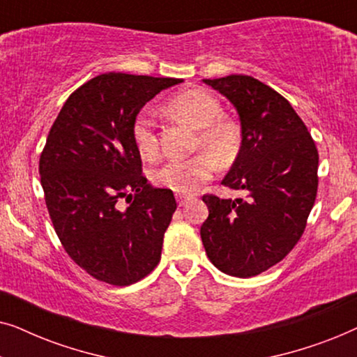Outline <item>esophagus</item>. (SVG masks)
<instances>
[{
    "label": "esophagus",
    "instance_id": "34e87169",
    "mask_svg": "<svg viewBox=\"0 0 357 357\" xmlns=\"http://www.w3.org/2000/svg\"><path fill=\"white\" fill-rule=\"evenodd\" d=\"M177 197V203L180 204V206H185L190 202V195H183V193H177L175 195Z\"/></svg>",
    "mask_w": 357,
    "mask_h": 357
}]
</instances>
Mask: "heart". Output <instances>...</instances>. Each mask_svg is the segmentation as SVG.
Segmentation results:
<instances>
[{"label":"heart","mask_w":357,"mask_h":357,"mask_svg":"<svg viewBox=\"0 0 357 357\" xmlns=\"http://www.w3.org/2000/svg\"><path fill=\"white\" fill-rule=\"evenodd\" d=\"M170 114L187 121L199 131V144L218 160L234 158L238 148V131L236 125L221 120L222 107L213 94L193 89L175 97L169 104ZM136 149L144 159H154L159 146L151 116L143 112L133 123ZM213 159L206 154H197L188 159H169L153 172V182L172 192L190 193L213 175Z\"/></svg>","instance_id":"obj_1"}]
</instances>
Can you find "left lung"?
Instances as JSON below:
<instances>
[{
	"instance_id": "left-lung-1",
	"label": "left lung",
	"mask_w": 357,
	"mask_h": 357,
	"mask_svg": "<svg viewBox=\"0 0 357 357\" xmlns=\"http://www.w3.org/2000/svg\"><path fill=\"white\" fill-rule=\"evenodd\" d=\"M236 107L241 149L222 185L247 198L204 195L209 216L199 234L218 270L250 278L289 253L304 232L319 187V153L301 116L255 77L203 79Z\"/></svg>"
}]
</instances>
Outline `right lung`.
Wrapping results in <instances>:
<instances>
[{"instance_id":"obj_1","label":"right lung","mask_w":357,"mask_h":357,"mask_svg":"<svg viewBox=\"0 0 357 357\" xmlns=\"http://www.w3.org/2000/svg\"><path fill=\"white\" fill-rule=\"evenodd\" d=\"M180 82L105 73L73 92L52 125L38 164L48 214L68 255L96 280L133 284L160 260L177 203L141 174L133 123ZM121 197L134 202L125 208Z\"/></svg>"}]
</instances>
